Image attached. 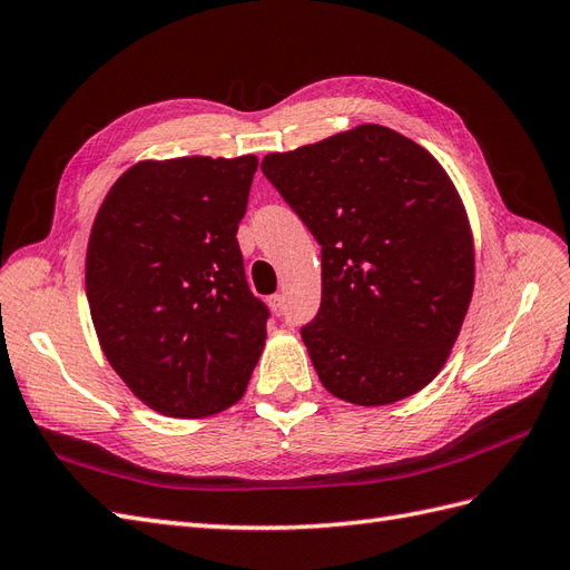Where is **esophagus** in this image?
Instances as JSON below:
<instances>
[{
    "instance_id": "1",
    "label": "esophagus",
    "mask_w": 570,
    "mask_h": 570,
    "mask_svg": "<svg viewBox=\"0 0 570 570\" xmlns=\"http://www.w3.org/2000/svg\"><path fill=\"white\" fill-rule=\"evenodd\" d=\"M269 303H272V308H274V313H276V315H282V313H284V296H282V294L272 296V298H269Z\"/></svg>"
}]
</instances>
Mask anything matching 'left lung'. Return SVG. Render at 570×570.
Masks as SVG:
<instances>
[{"instance_id": "1", "label": "left lung", "mask_w": 570, "mask_h": 570, "mask_svg": "<svg viewBox=\"0 0 570 570\" xmlns=\"http://www.w3.org/2000/svg\"><path fill=\"white\" fill-rule=\"evenodd\" d=\"M262 173L323 245V303L301 330L320 383L395 404L441 373L474 291V238L445 168L383 125H358Z\"/></svg>"}]
</instances>
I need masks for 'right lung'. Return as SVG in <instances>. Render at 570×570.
Masks as SVG:
<instances>
[{"instance_id":"obj_1","label":"right lung","mask_w":570,"mask_h":570,"mask_svg":"<svg viewBox=\"0 0 570 570\" xmlns=\"http://www.w3.org/2000/svg\"><path fill=\"white\" fill-rule=\"evenodd\" d=\"M257 156L146 158L100 202L86 298L112 371L149 410L204 419L243 395L267 340L238 224Z\"/></svg>"}]
</instances>
